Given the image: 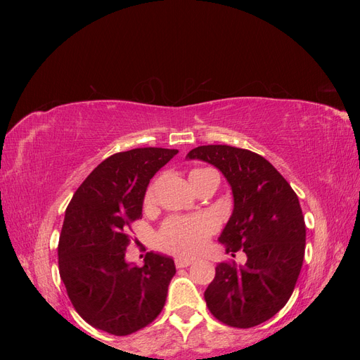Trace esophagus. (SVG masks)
Returning a JSON list of instances; mask_svg holds the SVG:
<instances>
[{
  "label": "esophagus",
  "instance_id": "esophagus-1",
  "mask_svg": "<svg viewBox=\"0 0 360 360\" xmlns=\"http://www.w3.org/2000/svg\"><path fill=\"white\" fill-rule=\"evenodd\" d=\"M192 263H193V259H191V258H181V257L176 258V267H177V269L189 267Z\"/></svg>",
  "mask_w": 360,
  "mask_h": 360
}]
</instances>
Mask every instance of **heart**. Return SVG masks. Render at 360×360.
Instances as JSON below:
<instances>
[{
	"mask_svg": "<svg viewBox=\"0 0 360 360\" xmlns=\"http://www.w3.org/2000/svg\"><path fill=\"white\" fill-rule=\"evenodd\" d=\"M207 169H192L189 172L191 184L197 186L198 177ZM155 202V183L148 184L144 193V205ZM216 230L213 217L207 214L197 216H172L163 222L156 236L158 246L176 257H193L205 248L209 237Z\"/></svg>",
	"mask_w": 360,
	"mask_h": 360,
	"instance_id": "obj_1",
	"label": "heart"
}]
</instances>
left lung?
I'll return each instance as SVG.
<instances>
[{
	"label": "left lung",
	"instance_id": "obj_1",
	"mask_svg": "<svg viewBox=\"0 0 360 360\" xmlns=\"http://www.w3.org/2000/svg\"><path fill=\"white\" fill-rule=\"evenodd\" d=\"M219 168L230 183L234 210L219 237L226 254L246 263L216 266L204 292L216 320L248 329L285 307L300 274L307 226L296 192L269 160L231 146H200L188 153Z\"/></svg>",
	"mask_w": 360,
	"mask_h": 360
}]
</instances>
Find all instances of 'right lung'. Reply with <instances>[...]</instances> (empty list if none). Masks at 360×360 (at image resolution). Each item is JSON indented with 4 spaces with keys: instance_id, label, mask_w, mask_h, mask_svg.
Instances as JSON below:
<instances>
[{
    "instance_id": "obj_1",
    "label": "right lung",
    "mask_w": 360,
    "mask_h": 360,
    "mask_svg": "<svg viewBox=\"0 0 360 360\" xmlns=\"http://www.w3.org/2000/svg\"><path fill=\"white\" fill-rule=\"evenodd\" d=\"M177 153L156 147L115 153L91 171L68 205L58 242L60 276L76 312L96 329L126 336L163 309L174 261L147 252L139 267L127 264L124 255L151 177Z\"/></svg>"
}]
</instances>
